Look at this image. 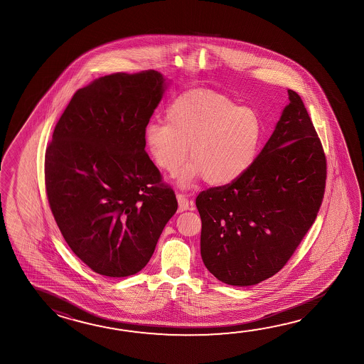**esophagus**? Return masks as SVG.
Returning <instances> with one entry per match:
<instances>
[{"label":"esophagus","instance_id":"obj_1","mask_svg":"<svg viewBox=\"0 0 364 364\" xmlns=\"http://www.w3.org/2000/svg\"><path fill=\"white\" fill-rule=\"evenodd\" d=\"M176 198H178V203H179V212L191 210V203L189 202V199H188V197H186L185 194H183V193H179V194L176 196Z\"/></svg>","mask_w":364,"mask_h":364}]
</instances>
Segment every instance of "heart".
Returning <instances> with one entry per match:
<instances>
[{"mask_svg":"<svg viewBox=\"0 0 364 364\" xmlns=\"http://www.w3.org/2000/svg\"><path fill=\"white\" fill-rule=\"evenodd\" d=\"M263 124L258 112L208 90H191L175 98L166 124L152 122L144 134L156 165L175 175L191 147V162L179 178L188 186L204 178L212 186L232 184L248 173L259 154Z\"/></svg>","mask_w":364,"mask_h":364,"instance_id":"heart-1","label":"heart"}]
</instances>
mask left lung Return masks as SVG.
<instances>
[{"label":"left lung","mask_w":364,"mask_h":364,"mask_svg":"<svg viewBox=\"0 0 364 364\" xmlns=\"http://www.w3.org/2000/svg\"><path fill=\"white\" fill-rule=\"evenodd\" d=\"M287 93L290 102L248 173L196 199L204 266L228 285H255L277 274L322 204L325 151L299 95Z\"/></svg>","instance_id":"obj_1"}]
</instances>
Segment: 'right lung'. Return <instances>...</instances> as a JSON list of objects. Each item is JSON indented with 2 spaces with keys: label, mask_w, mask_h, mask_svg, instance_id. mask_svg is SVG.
I'll return each instance as SVG.
<instances>
[{
  "label": "right lung",
  "mask_w": 364,
  "mask_h": 364,
  "mask_svg": "<svg viewBox=\"0 0 364 364\" xmlns=\"http://www.w3.org/2000/svg\"><path fill=\"white\" fill-rule=\"evenodd\" d=\"M164 82L159 71L116 73L77 90L46 149L52 215L73 253L96 274L139 272L178 210L144 149Z\"/></svg>",
  "instance_id": "right-lung-1"
}]
</instances>
